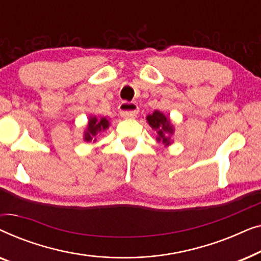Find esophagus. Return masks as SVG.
Masks as SVG:
<instances>
[{"instance_id": "1", "label": "esophagus", "mask_w": 261, "mask_h": 261, "mask_svg": "<svg viewBox=\"0 0 261 261\" xmlns=\"http://www.w3.org/2000/svg\"><path fill=\"white\" fill-rule=\"evenodd\" d=\"M139 107L135 103L122 102L120 105V114L123 117H135L138 115Z\"/></svg>"}]
</instances>
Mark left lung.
<instances>
[{
    "label": "left lung",
    "mask_w": 261,
    "mask_h": 261,
    "mask_svg": "<svg viewBox=\"0 0 261 261\" xmlns=\"http://www.w3.org/2000/svg\"><path fill=\"white\" fill-rule=\"evenodd\" d=\"M146 120H147L149 126H151L153 129H155L156 133H158L156 140L159 142H163L165 146L171 145L170 135L173 134L174 128L173 124L171 123L169 117H166L163 113H160L159 110H154L151 115H147Z\"/></svg>",
    "instance_id": "left-lung-1"
}]
</instances>
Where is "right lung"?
Returning a JSON list of instances; mask_svg holds the SVG:
<instances>
[{"instance_id":"right-lung-1","label":"right lung","mask_w":261,"mask_h":261,"mask_svg":"<svg viewBox=\"0 0 261 261\" xmlns=\"http://www.w3.org/2000/svg\"><path fill=\"white\" fill-rule=\"evenodd\" d=\"M109 120L107 117L97 119L96 116H91L88 121L87 129L84 132V141H96V135L99 132H105L107 128H109Z\"/></svg>"}]
</instances>
